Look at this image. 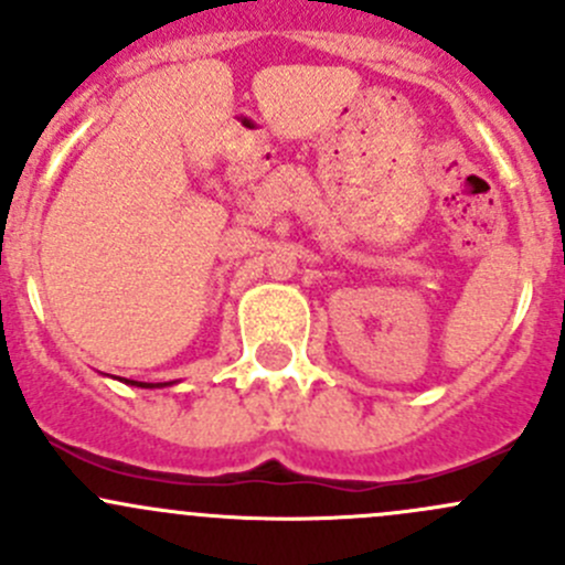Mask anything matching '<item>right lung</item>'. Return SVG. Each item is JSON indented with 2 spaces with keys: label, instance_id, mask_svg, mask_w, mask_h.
<instances>
[{
  "label": "right lung",
  "instance_id": "obj_1",
  "mask_svg": "<svg viewBox=\"0 0 565 565\" xmlns=\"http://www.w3.org/2000/svg\"><path fill=\"white\" fill-rule=\"evenodd\" d=\"M130 385H139V388H161V385H147V383H134V380H128Z\"/></svg>",
  "mask_w": 565,
  "mask_h": 565
}]
</instances>
